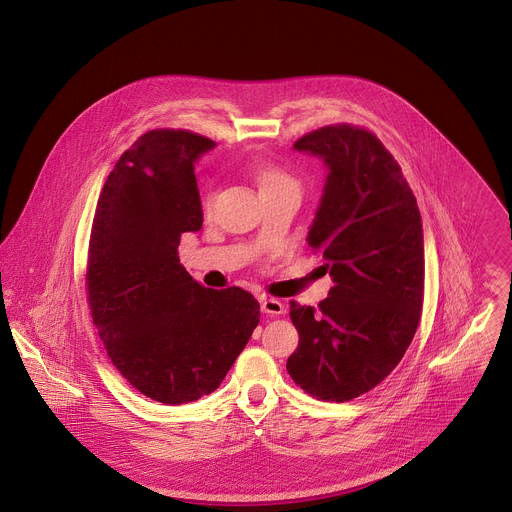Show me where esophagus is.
<instances>
[{"label":"esophagus","mask_w":512,"mask_h":512,"mask_svg":"<svg viewBox=\"0 0 512 512\" xmlns=\"http://www.w3.org/2000/svg\"><path fill=\"white\" fill-rule=\"evenodd\" d=\"M262 311H264V313H268V315H272V317H280V315H284L286 305H284L280 299L266 297V299L262 301Z\"/></svg>","instance_id":"obj_1"}]
</instances>
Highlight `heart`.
<instances>
[{"instance_id":"heart-1","label":"heart","mask_w":512,"mask_h":512,"mask_svg":"<svg viewBox=\"0 0 512 512\" xmlns=\"http://www.w3.org/2000/svg\"><path fill=\"white\" fill-rule=\"evenodd\" d=\"M256 179H258L260 191H268V189H276V187H284V185H295V179L290 173H286L284 169L274 167V165L256 167ZM211 201H213V195L207 193L203 199L205 207H209Z\"/></svg>"}]
</instances>
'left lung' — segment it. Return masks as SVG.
<instances>
[{
    "label": "left lung",
    "instance_id": "left-lung-1",
    "mask_svg": "<svg viewBox=\"0 0 512 512\" xmlns=\"http://www.w3.org/2000/svg\"><path fill=\"white\" fill-rule=\"evenodd\" d=\"M293 147L329 165L307 246L327 262L333 288L317 307L290 301L299 345L288 372L309 396L347 402L380 384L416 335L422 217L398 161L370 130L331 124Z\"/></svg>",
    "mask_w": 512,
    "mask_h": 512
}]
</instances>
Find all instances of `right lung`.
<instances>
[{
    "label": "right lung",
    "instance_id": "add662e5",
    "mask_svg": "<svg viewBox=\"0 0 512 512\" xmlns=\"http://www.w3.org/2000/svg\"><path fill=\"white\" fill-rule=\"evenodd\" d=\"M215 146L189 130H151L110 171L92 220L86 299L118 372L161 404L215 392L260 323L242 288L209 290L179 264L183 232L203 226L195 159Z\"/></svg>",
    "mask_w": 512,
    "mask_h": 512
}]
</instances>
